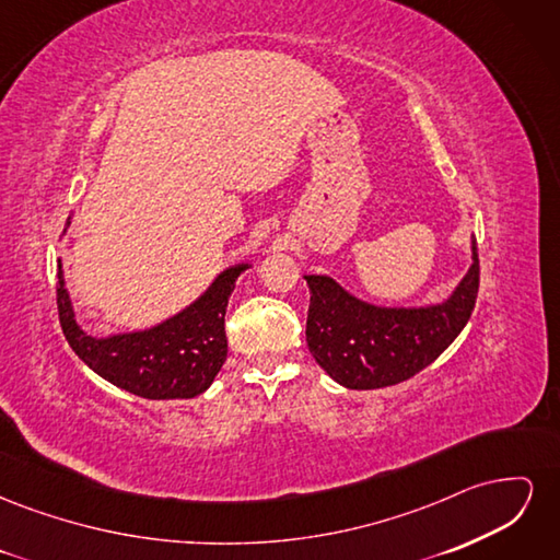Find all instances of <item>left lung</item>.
<instances>
[{
  "instance_id": "1",
  "label": "left lung",
  "mask_w": 560,
  "mask_h": 560,
  "mask_svg": "<svg viewBox=\"0 0 560 560\" xmlns=\"http://www.w3.org/2000/svg\"><path fill=\"white\" fill-rule=\"evenodd\" d=\"M306 341L315 362L350 389L397 385L432 364L467 325L479 294V252L453 294L436 306L383 308L348 294L329 276H306Z\"/></svg>"
}]
</instances>
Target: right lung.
Masks as SVG:
<instances>
[{
  "label": "right lung",
  "instance_id": "1",
  "mask_svg": "<svg viewBox=\"0 0 560 560\" xmlns=\"http://www.w3.org/2000/svg\"><path fill=\"white\" fill-rule=\"evenodd\" d=\"M70 226V219H67ZM249 264L219 273L191 306L142 331L93 338L77 319L58 261V315L67 343L97 376L144 399H191L212 385L226 362L224 315L235 280Z\"/></svg>",
  "mask_w": 560,
  "mask_h": 560
}]
</instances>
